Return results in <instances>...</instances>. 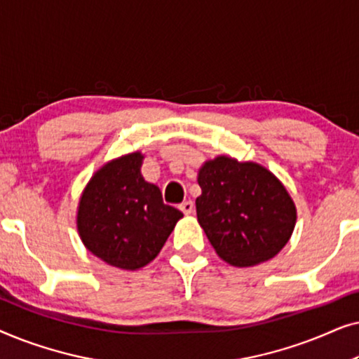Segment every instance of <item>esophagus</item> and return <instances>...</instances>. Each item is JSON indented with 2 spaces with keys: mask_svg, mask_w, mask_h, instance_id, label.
Here are the masks:
<instances>
[{
  "mask_svg": "<svg viewBox=\"0 0 359 359\" xmlns=\"http://www.w3.org/2000/svg\"><path fill=\"white\" fill-rule=\"evenodd\" d=\"M180 209L183 210V214H186V215H191V214H193V210H194V204H193V201H184V203L180 205Z\"/></svg>",
  "mask_w": 359,
  "mask_h": 359,
  "instance_id": "34e87169",
  "label": "esophagus"
}]
</instances>
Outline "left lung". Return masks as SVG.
<instances>
[{"instance_id": "1", "label": "left lung", "mask_w": 359, "mask_h": 359, "mask_svg": "<svg viewBox=\"0 0 359 359\" xmlns=\"http://www.w3.org/2000/svg\"><path fill=\"white\" fill-rule=\"evenodd\" d=\"M198 183V222L224 262L255 266L286 247L297 209L286 186L266 166L219 155L204 161Z\"/></svg>"}]
</instances>
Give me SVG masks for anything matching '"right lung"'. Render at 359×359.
I'll return each instance as SVG.
<instances>
[{
  "mask_svg": "<svg viewBox=\"0 0 359 359\" xmlns=\"http://www.w3.org/2000/svg\"><path fill=\"white\" fill-rule=\"evenodd\" d=\"M144 154L134 151L95 171L76 208L83 245L111 266L135 271L154 262L183 212L163 204L158 186L140 173Z\"/></svg>",
  "mask_w": 359,
  "mask_h": 359,
  "instance_id": "obj_1",
  "label": "right lung"
}]
</instances>
